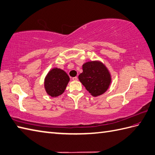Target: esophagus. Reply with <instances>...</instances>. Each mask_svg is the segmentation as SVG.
<instances>
[{
    "label": "esophagus",
    "instance_id": "obj_1",
    "mask_svg": "<svg viewBox=\"0 0 155 155\" xmlns=\"http://www.w3.org/2000/svg\"><path fill=\"white\" fill-rule=\"evenodd\" d=\"M72 80H73L74 81H77V80H78V77H74V78H72Z\"/></svg>",
    "mask_w": 155,
    "mask_h": 155
}]
</instances>
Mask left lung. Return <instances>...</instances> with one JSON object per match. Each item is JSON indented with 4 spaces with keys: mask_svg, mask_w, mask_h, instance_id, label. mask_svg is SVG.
Segmentation results:
<instances>
[{
    "mask_svg": "<svg viewBox=\"0 0 155 155\" xmlns=\"http://www.w3.org/2000/svg\"><path fill=\"white\" fill-rule=\"evenodd\" d=\"M79 80L90 94L96 97L105 93L111 84L107 69L99 61H88L83 65Z\"/></svg>",
    "mask_w": 155,
    "mask_h": 155,
    "instance_id": "8db88e82",
    "label": "left lung"
}]
</instances>
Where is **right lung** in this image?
Returning <instances> with one entry per match:
<instances>
[{
    "label": "right lung",
    "mask_w": 155,
    "mask_h": 155,
    "mask_svg": "<svg viewBox=\"0 0 155 155\" xmlns=\"http://www.w3.org/2000/svg\"><path fill=\"white\" fill-rule=\"evenodd\" d=\"M70 78L64 70L54 68L49 71L44 81L47 94L51 97H58L64 92Z\"/></svg>",
    "instance_id": "add662e5"
}]
</instances>
